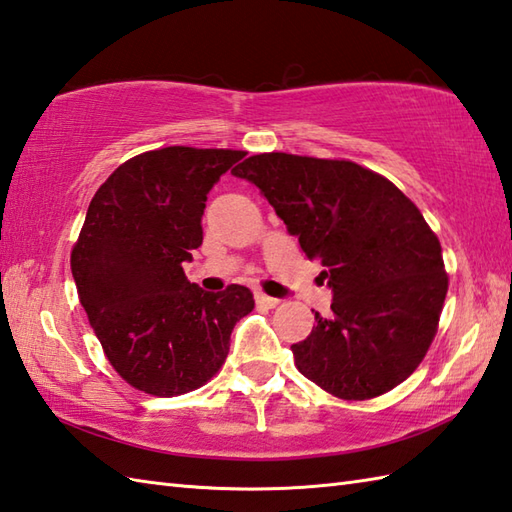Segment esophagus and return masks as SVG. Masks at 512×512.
I'll list each match as a JSON object with an SVG mask.
<instances>
[{"instance_id":"34e87169","label":"esophagus","mask_w":512,"mask_h":512,"mask_svg":"<svg viewBox=\"0 0 512 512\" xmlns=\"http://www.w3.org/2000/svg\"><path fill=\"white\" fill-rule=\"evenodd\" d=\"M255 301H257V306H262V308H275V306H279V299L268 297V295H264V292H255Z\"/></svg>"}]
</instances>
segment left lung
Wrapping results in <instances>:
<instances>
[{
	"label": "left lung",
	"instance_id": "obj_1",
	"mask_svg": "<svg viewBox=\"0 0 512 512\" xmlns=\"http://www.w3.org/2000/svg\"><path fill=\"white\" fill-rule=\"evenodd\" d=\"M253 182L332 288L299 372L343 400H367L413 374L447 297L442 248L396 184L350 160L257 154L233 169Z\"/></svg>",
	"mask_w": 512,
	"mask_h": 512
}]
</instances>
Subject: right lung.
Segmentation results:
<instances>
[{
  "mask_svg": "<svg viewBox=\"0 0 512 512\" xmlns=\"http://www.w3.org/2000/svg\"><path fill=\"white\" fill-rule=\"evenodd\" d=\"M246 156L233 149L165 147L123 162L94 193L72 277L107 361L151 396H180L222 367L235 323L255 308L231 284L204 292L182 262L202 244L206 193Z\"/></svg>",
  "mask_w": 512,
  "mask_h": 512,
  "instance_id": "add662e5",
  "label": "right lung"
}]
</instances>
